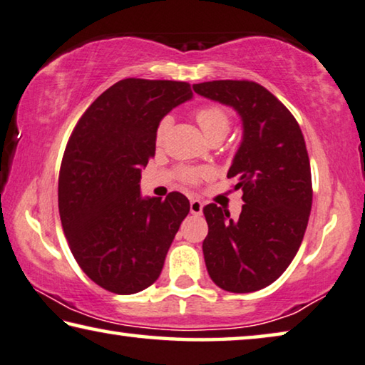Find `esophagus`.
Segmentation results:
<instances>
[{"instance_id":"34e87169","label":"esophagus","mask_w":365,"mask_h":365,"mask_svg":"<svg viewBox=\"0 0 365 365\" xmlns=\"http://www.w3.org/2000/svg\"><path fill=\"white\" fill-rule=\"evenodd\" d=\"M190 211H192L195 216H200V214L203 212V203H201L200 200H192L190 201Z\"/></svg>"}]
</instances>
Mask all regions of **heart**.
Masks as SVG:
<instances>
[{
  "mask_svg": "<svg viewBox=\"0 0 365 365\" xmlns=\"http://www.w3.org/2000/svg\"><path fill=\"white\" fill-rule=\"evenodd\" d=\"M196 123L200 125V128H201V131H203L206 140H210L211 136H216V135L225 136L230 128L229 115L222 107H219V106H207V107L200 108L198 112H196ZM169 126H170V118L165 117L158 126L155 141L158 143L164 141L167 131H169ZM203 175H206L205 170H196V169H183L182 170V177L187 182H196L200 177H203Z\"/></svg>",
  "mask_w": 365,
  "mask_h": 365,
  "instance_id": "b5f03b06",
  "label": "heart"
}]
</instances>
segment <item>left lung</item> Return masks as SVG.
Returning <instances> with one entry per match:
<instances>
[{
    "mask_svg": "<svg viewBox=\"0 0 365 365\" xmlns=\"http://www.w3.org/2000/svg\"><path fill=\"white\" fill-rule=\"evenodd\" d=\"M196 94L232 107L242 141L227 177L244 192L239 219L217 205L203 207L205 263L224 291L255 292L284 273L296 257L312 210L310 160L292 113L252 81L193 84Z\"/></svg>",
    "mask_w": 365,
    "mask_h": 365,
    "instance_id": "1",
    "label": "left lung"
}]
</instances>
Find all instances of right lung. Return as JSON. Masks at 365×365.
<instances>
[{
  "label": "right lung",
  "mask_w": 365,
  "mask_h": 365,
  "mask_svg": "<svg viewBox=\"0 0 365 365\" xmlns=\"http://www.w3.org/2000/svg\"><path fill=\"white\" fill-rule=\"evenodd\" d=\"M193 92L180 81H118L91 103L69 138L58 178L63 232L81 269L115 294H136L158 279L187 196L141 195V169L155 133Z\"/></svg>",
  "instance_id": "1"
}]
</instances>
